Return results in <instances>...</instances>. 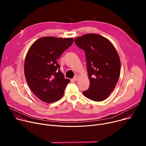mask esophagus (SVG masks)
<instances>
[{
  "instance_id": "esophagus-1",
  "label": "esophagus",
  "mask_w": 146,
  "mask_h": 146,
  "mask_svg": "<svg viewBox=\"0 0 146 146\" xmlns=\"http://www.w3.org/2000/svg\"><path fill=\"white\" fill-rule=\"evenodd\" d=\"M78 77H79V76H78V75H76L73 78V80H74V81H77L78 80Z\"/></svg>"
}]
</instances>
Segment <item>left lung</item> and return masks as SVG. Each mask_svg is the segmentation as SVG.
<instances>
[{"label": "left lung", "instance_id": "1", "mask_svg": "<svg viewBox=\"0 0 146 146\" xmlns=\"http://www.w3.org/2000/svg\"><path fill=\"white\" fill-rule=\"evenodd\" d=\"M75 44L85 51L90 88L83 91L87 98L96 102L106 99L114 89L121 70V62L113 44L98 34L77 37Z\"/></svg>", "mask_w": 146, "mask_h": 146}]
</instances>
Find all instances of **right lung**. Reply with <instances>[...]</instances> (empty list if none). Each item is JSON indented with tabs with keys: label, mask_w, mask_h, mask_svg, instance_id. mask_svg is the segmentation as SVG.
<instances>
[{
	"label": "right lung",
	"mask_w": 146,
	"mask_h": 146,
	"mask_svg": "<svg viewBox=\"0 0 146 146\" xmlns=\"http://www.w3.org/2000/svg\"><path fill=\"white\" fill-rule=\"evenodd\" d=\"M73 40V38L41 37L32 44L26 55V80L32 91L43 102L52 103L64 96L70 80L65 78L56 60Z\"/></svg>",
	"instance_id": "1"
}]
</instances>
